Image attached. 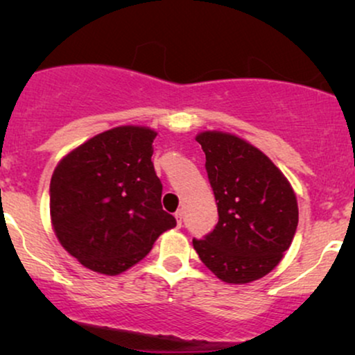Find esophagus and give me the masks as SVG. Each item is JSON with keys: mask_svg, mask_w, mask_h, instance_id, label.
<instances>
[{"mask_svg": "<svg viewBox=\"0 0 355 355\" xmlns=\"http://www.w3.org/2000/svg\"><path fill=\"white\" fill-rule=\"evenodd\" d=\"M175 218H177L178 225H182V220H183V210L182 209H178L177 211H175Z\"/></svg>", "mask_w": 355, "mask_h": 355, "instance_id": "34e87169", "label": "esophagus"}]
</instances>
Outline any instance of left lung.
Wrapping results in <instances>:
<instances>
[{
    "instance_id": "8db88e82",
    "label": "left lung",
    "mask_w": 355,
    "mask_h": 355,
    "mask_svg": "<svg viewBox=\"0 0 355 355\" xmlns=\"http://www.w3.org/2000/svg\"><path fill=\"white\" fill-rule=\"evenodd\" d=\"M217 202L218 222L193 248L227 284L267 275L294 240L299 207L291 183L270 158L242 138L222 132L197 137Z\"/></svg>"
}]
</instances>
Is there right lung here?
<instances>
[{
	"label": "right lung",
	"mask_w": 355,
	"mask_h": 355,
	"mask_svg": "<svg viewBox=\"0 0 355 355\" xmlns=\"http://www.w3.org/2000/svg\"><path fill=\"white\" fill-rule=\"evenodd\" d=\"M155 137L144 126H116L68 153L53 172V229L64 250L89 270L121 274L177 225L162 209Z\"/></svg>",
	"instance_id": "obj_1"
}]
</instances>
